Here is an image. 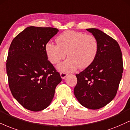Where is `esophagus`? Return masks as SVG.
Here are the masks:
<instances>
[{
    "instance_id": "34e87169",
    "label": "esophagus",
    "mask_w": 130,
    "mask_h": 130,
    "mask_svg": "<svg viewBox=\"0 0 130 130\" xmlns=\"http://www.w3.org/2000/svg\"><path fill=\"white\" fill-rule=\"evenodd\" d=\"M68 73H64V72H61L60 73V76L61 77L62 79H64V78L66 77L67 76H68Z\"/></svg>"
}]
</instances>
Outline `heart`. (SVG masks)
Listing matches in <instances>:
<instances>
[{"instance_id":"obj_1","label":"heart","mask_w":130,"mask_h":130,"mask_svg":"<svg viewBox=\"0 0 130 130\" xmlns=\"http://www.w3.org/2000/svg\"><path fill=\"white\" fill-rule=\"evenodd\" d=\"M57 44L48 43L45 46L47 57L52 64L69 58L57 66V69L71 72L79 68L85 69L95 60L99 49L98 42L93 36L75 31H66L56 38Z\"/></svg>"}]
</instances>
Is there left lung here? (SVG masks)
Listing matches in <instances>:
<instances>
[{"instance_id": "1", "label": "left lung", "mask_w": 130, "mask_h": 130, "mask_svg": "<svg viewBox=\"0 0 130 130\" xmlns=\"http://www.w3.org/2000/svg\"><path fill=\"white\" fill-rule=\"evenodd\" d=\"M87 31L97 39L99 49L92 64L76 74L74 94L83 106L97 110L116 96L124 70L122 55L118 43L111 37L96 28Z\"/></svg>"}]
</instances>
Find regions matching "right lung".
Here are the masks:
<instances>
[{
	"label": "right lung",
	"mask_w": 130,
	"mask_h": 130,
	"mask_svg": "<svg viewBox=\"0 0 130 130\" xmlns=\"http://www.w3.org/2000/svg\"><path fill=\"white\" fill-rule=\"evenodd\" d=\"M58 32L54 28L29 26L11 43L6 60L9 87L14 98L27 110L47 108L61 81L45 52L46 44Z\"/></svg>",
	"instance_id": "add662e5"
}]
</instances>
